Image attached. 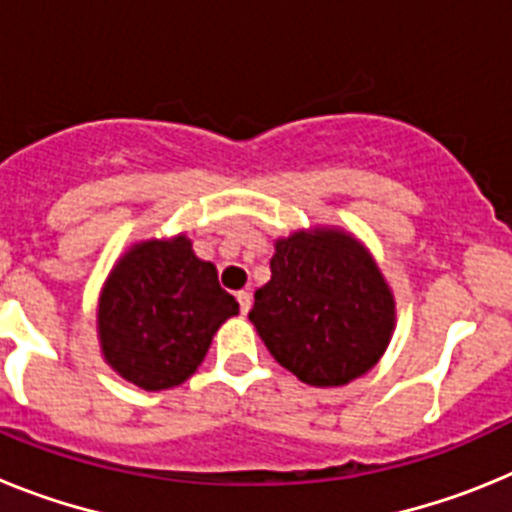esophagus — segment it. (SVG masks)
I'll return each mask as SVG.
<instances>
[{"label":"esophagus","instance_id":"esophagus-1","mask_svg":"<svg viewBox=\"0 0 512 512\" xmlns=\"http://www.w3.org/2000/svg\"><path fill=\"white\" fill-rule=\"evenodd\" d=\"M238 305H241V312L243 315H248V310H251V305H253V297H251V292H248V289H241V292H238Z\"/></svg>","mask_w":512,"mask_h":512}]
</instances>
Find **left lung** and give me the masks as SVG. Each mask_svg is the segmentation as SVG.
Listing matches in <instances>:
<instances>
[{
	"label": "left lung",
	"instance_id": "8db88e82",
	"mask_svg": "<svg viewBox=\"0 0 512 512\" xmlns=\"http://www.w3.org/2000/svg\"><path fill=\"white\" fill-rule=\"evenodd\" d=\"M248 312L269 354L310 387H343L384 356L395 295L372 251L343 228L277 238L271 279Z\"/></svg>",
	"mask_w": 512,
	"mask_h": 512
}]
</instances>
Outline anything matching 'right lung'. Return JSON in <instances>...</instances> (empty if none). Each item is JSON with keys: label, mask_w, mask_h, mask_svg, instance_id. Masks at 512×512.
Wrapping results in <instances>:
<instances>
[{"label": "right lung", "mask_w": 512, "mask_h": 512, "mask_svg": "<svg viewBox=\"0 0 512 512\" xmlns=\"http://www.w3.org/2000/svg\"><path fill=\"white\" fill-rule=\"evenodd\" d=\"M233 315L238 302L187 235L151 238L133 243L104 279L99 348L112 372L140 390H171L197 372L217 328Z\"/></svg>", "instance_id": "1"}]
</instances>
